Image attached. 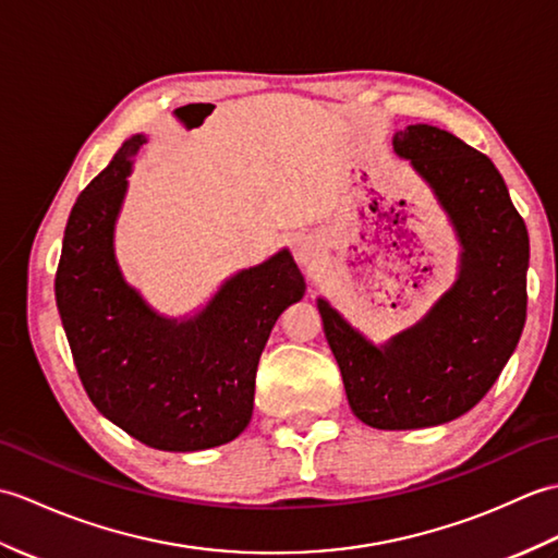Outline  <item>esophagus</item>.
<instances>
[{
  "label": "esophagus",
  "instance_id": "34e87169",
  "mask_svg": "<svg viewBox=\"0 0 558 558\" xmlns=\"http://www.w3.org/2000/svg\"><path fill=\"white\" fill-rule=\"evenodd\" d=\"M294 256H298L300 264L304 266H314L316 258H318V246L310 236H304L298 244H294Z\"/></svg>",
  "mask_w": 558,
  "mask_h": 558
}]
</instances>
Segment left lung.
<instances>
[{"instance_id":"left-lung-1","label":"left lung","mask_w":558,"mask_h":558,"mask_svg":"<svg viewBox=\"0 0 558 558\" xmlns=\"http://www.w3.org/2000/svg\"><path fill=\"white\" fill-rule=\"evenodd\" d=\"M453 220L460 278L417 326L372 345L328 302L324 330L352 412L376 429H422L460 417L489 393L527 314V228L484 153L429 124L396 134Z\"/></svg>"}]
</instances>
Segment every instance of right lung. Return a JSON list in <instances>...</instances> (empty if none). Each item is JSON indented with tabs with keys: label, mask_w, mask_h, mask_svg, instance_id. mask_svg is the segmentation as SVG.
<instances>
[{
	"label": "right lung",
	"mask_w": 558,
	"mask_h": 558,
	"mask_svg": "<svg viewBox=\"0 0 558 558\" xmlns=\"http://www.w3.org/2000/svg\"><path fill=\"white\" fill-rule=\"evenodd\" d=\"M129 138L81 196L64 230L54 294L83 388L105 417L160 450H204L240 436L254 410L256 366L304 278L290 252L222 286L192 322L153 314L126 288L112 230L132 158Z\"/></svg>",
	"instance_id": "add662e5"
}]
</instances>
